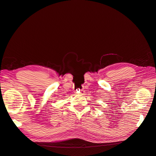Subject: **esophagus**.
Returning <instances> with one entry per match:
<instances>
[{"label": "esophagus", "mask_w": 156, "mask_h": 156, "mask_svg": "<svg viewBox=\"0 0 156 156\" xmlns=\"http://www.w3.org/2000/svg\"><path fill=\"white\" fill-rule=\"evenodd\" d=\"M76 94H80V95H84V90H77L76 91Z\"/></svg>", "instance_id": "esophagus-1"}]
</instances>
